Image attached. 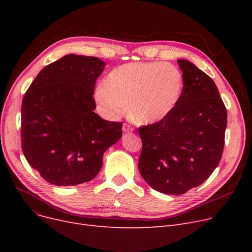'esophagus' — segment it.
<instances>
[{
	"instance_id": "obj_1",
	"label": "esophagus",
	"mask_w": 252,
	"mask_h": 252,
	"mask_svg": "<svg viewBox=\"0 0 252 252\" xmlns=\"http://www.w3.org/2000/svg\"><path fill=\"white\" fill-rule=\"evenodd\" d=\"M133 130H134V128L131 127L130 126H128L126 124H124V126H123V131H124V133H129V131H133Z\"/></svg>"
}]
</instances>
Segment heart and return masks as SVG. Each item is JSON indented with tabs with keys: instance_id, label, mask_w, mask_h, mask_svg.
Segmentation results:
<instances>
[{
	"instance_id": "1",
	"label": "heart",
	"mask_w": 252,
	"mask_h": 252,
	"mask_svg": "<svg viewBox=\"0 0 252 252\" xmlns=\"http://www.w3.org/2000/svg\"><path fill=\"white\" fill-rule=\"evenodd\" d=\"M184 77L176 65L161 62H131L113 68L95 90L102 116L117 119L127 110L139 125L163 121L178 105Z\"/></svg>"
}]
</instances>
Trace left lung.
I'll use <instances>...</instances> for the list:
<instances>
[{"label":"left lung","instance_id":"obj_1","mask_svg":"<svg viewBox=\"0 0 252 252\" xmlns=\"http://www.w3.org/2000/svg\"><path fill=\"white\" fill-rule=\"evenodd\" d=\"M181 99L163 121L139 127L142 178L154 190L181 195L198 187L218 166L223 150L227 109L206 73L185 59Z\"/></svg>","mask_w":252,"mask_h":252}]
</instances>
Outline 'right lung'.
<instances>
[{"label":"right lung","mask_w":252,"mask_h":252,"mask_svg":"<svg viewBox=\"0 0 252 252\" xmlns=\"http://www.w3.org/2000/svg\"><path fill=\"white\" fill-rule=\"evenodd\" d=\"M105 62L67 54L38 72L21 106L22 151L43 179L59 187L94 179L103 154L123 136V124L94 112Z\"/></svg>","instance_id":"1"}]
</instances>
